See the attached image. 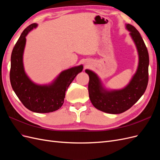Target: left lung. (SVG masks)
Here are the masks:
<instances>
[{
	"label": "left lung",
	"instance_id": "left-lung-1",
	"mask_svg": "<svg viewBox=\"0 0 160 160\" xmlns=\"http://www.w3.org/2000/svg\"><path fill=\"white\" fill-rule=\"evenodd\" d=\"M125 27L136 46L139 56L138 69L128 85L122 89L108 90L103 86L98 75L91 70H85L89 77L88 91L92 104L96 109L108 113H122L132 108L143 95L148 83L147 47L136 28L129 24H126Z\"/></svg>",
	"mask_w": 160,
	"mask_h": 160
}]
</instances>
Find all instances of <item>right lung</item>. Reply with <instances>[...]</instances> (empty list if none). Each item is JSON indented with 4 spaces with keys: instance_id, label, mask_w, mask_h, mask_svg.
<instances>
[{
    "instance_id": "add662e5",
    "label": "right lung",
    "mask_w": 160,
    "mask_h": 160,
    "mask_svg": "<svg viewBox=\"0 0 160 160\" xmlns=\"http://www.w3.org/2000/svg\"><path fill=\"white\" fill-rule=\"evenodd\" d=\"M37 27V23L27 27L13 48L10 80L13 91L25 108L33 112L45 113L53 112L61 108L66 91L77 74L83 71V66L81 65L62 71L50 84L38 85L32 82L24 69L23 52L26 36Z\"/></svg>"
}]
</instances>
